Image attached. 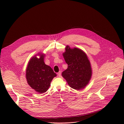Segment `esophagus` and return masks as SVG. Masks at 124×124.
Listing matches in <instances>:
<instances>
[{"label":"esophagus","mask_w":124,"mask_h":124,"mask_svg":"<svg viewBox=\"0 0 124 124\" xmlns=\"http://www.w3.org/2000/svg\"><path fill=\"white\" fill-rule=\"evenodd\" d=\"M57 75L59 77H60L61 76V72H59L58 73H57Z\"/></svg>","instance_id":"obj_1"}]
</instances>
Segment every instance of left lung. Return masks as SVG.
<instances>
[{"label":"left lung","mask_w":124,"mask_h":124,"mask_svg":"<svg viewBox=\"0 0 124 124\" xmlns=\"http://www.w3.org/2000/svg\"><path fill=\"white\" fill-rule=\"evenodd\" d=\"M65 50L63 55L68 66L62 76L71 88L76 90L83 89L92 76L90 62L85 53L80 49L70 48L67 46Z\"/></svg>","instance_id":"8db88e82"}]
</instances>
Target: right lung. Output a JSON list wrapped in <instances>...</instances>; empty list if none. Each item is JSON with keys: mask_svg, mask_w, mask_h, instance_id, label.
<instances>
[{"mask_svg": "<svg viewBox=\"0 0 124 124\" xmlns=\"http://www.w3.org/2000/svg\"><path fill=\"white\" fill-rule=\"evenodd\" d=\"M40 58L36 55L29 60L26 70V78L28 84L37 92L44 93L49 88L50 83L56 74L51 68L45 64V54H39Z\"/></svg>", "mask_w": 124, "mask_h": 124, "instance_id": "1", "label": "right lung"}]
</instances>
